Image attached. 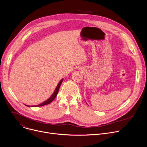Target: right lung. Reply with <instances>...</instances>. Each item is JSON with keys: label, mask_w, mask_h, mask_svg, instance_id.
<instances>
[{"label": "right lung", "mask_w": 147, "mask_h": 147, "mask_svg": "<svg viewBox=\"0 0 147 147\" xmlns=\"http://www.w3.org/2000/svg\"><path fill=\"white\" fill-rule=\"evenodd\" d=\"M63 80L62 79L60 82H59V83L58 84V85H57V87H56V89H55V91H54V93L53 94V95L50 97V98H49L47 100H46V101H45L44 102H43V103H41L40 105H36V106H44V105H48V104H50V103H51L54 100V99L56 97V96H57V94H58V90H59V89H60V86H61V83H62V82H63ZM26 106H28V105H26Z\"/></svg>", "instance_id": "1"}]
</instances>
